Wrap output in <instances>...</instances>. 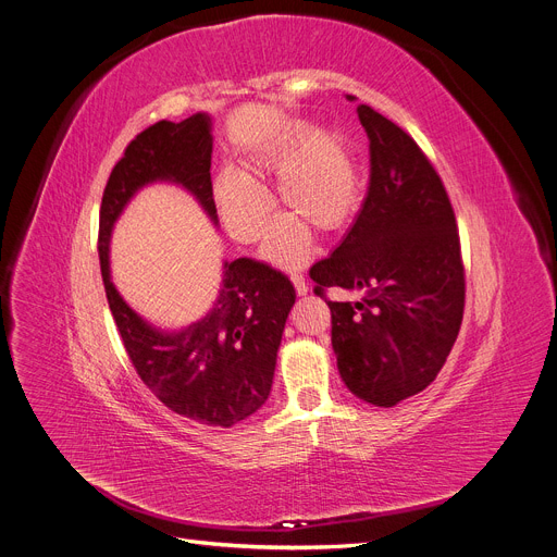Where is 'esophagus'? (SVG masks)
<instances>
[{"label": "esophagus", "mask_w": 557, "mask_h": 557, "mask_svg": "<svg viewBox=\"0 0 557 557\" xmlns=\"http://www.w3.org/2000/svg\"><path fill=\"white\" fill-rule=\"evenodd\" d=\"M290 280H293V284H295L297 295H307V293H309V282H307L305 273L295 269V271H290Z\"/></svg>", "instance_id": "esophagus-1"}]
</instances>
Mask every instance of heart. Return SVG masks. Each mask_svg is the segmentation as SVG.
<instances>
[{
	"label": "heart",
	"mask_w": 557,
	"mask_h": 557,
	"mask_svg": "<svg viewBox=\"0 0 557 557\" xmlns=\"http://www.w3.org/2000/svg\"><path fill=\"white\" fill-rule=\"evenodd\" d=\"M250 166L262 175H280V199L293 211L271 228L264 244V256L277 264H293L305 256L307 222L318 231H333L358 207L360 166L339 133L299 128L260 150ZM213 190L226 228L242 242L260 239L273 213L269 190L235 169H224Z\"/></svg>",
	"instance_id": "b5f03b06"
}]
</instances>
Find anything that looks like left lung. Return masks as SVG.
<instances>
[{
  "mask_svg": "<svg viewBox=\"0 0 557 557\" xmlns=\"http://www.w3.org/2000/svg\"><path fill=\"white\" fill-rule=\"evenodd\" d=\"M358 117L369 135V193L342 244L309 275L324 299L326 287L363 295L326 300L337 369L352 395L395 407L435 380L458 339L465 262L448 193L424 150L369 104H358Z\"/></svg>",
  "mask_w": 557,
  "mask_h": 557,
  "instance_id": "obj_1",
  "label": "left lung"
}]
</instances>
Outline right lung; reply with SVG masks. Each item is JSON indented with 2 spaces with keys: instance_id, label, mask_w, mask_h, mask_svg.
<instances>
[{
  "instance_id": "add662e5",
  "label": "right lung",
  "mask_w": 557,
  "mask_h": 557,
  "mask_svg": "<svg viewBox=\"0 0 557 557\" xmlns=\"http://www.w3.org/2000/svg\"><path fill=\"white\" fill-rule=\"evenodd\" d=\"M211 153V117L205 113L180 124L162 120L135 135L102 195L97 250L113 320L141 382L177 416L228 429L256 413L271 393L277 348L295 305L290 280L267 262H226L211 313L180 333H162L126 305L109 271L113 224L148 182L182 184L218 222Z\"/></svg>"
}]
</instances>
